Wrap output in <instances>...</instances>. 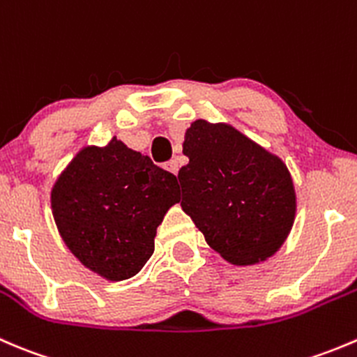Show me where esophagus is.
<instances>
[{
  "label": "esophagus",
  "mask_w": 357,
  "mask_h": 357,
  "mask_svg": "<svg viewBox=\"0 0 357 357\" xmlns=\"http://www.w3.org/2000/svg\"><path fill=\"white\" fill-rule=\"evenodd\" d=\"M178 160L177 158H175V160H170L168 161V163H165V170H168L170 172V174H174V175H177L178 174Z\"/></svg>",
  "instance_id": "34e87169"
}]
</instances>
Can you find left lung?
Segmentation results:
<instances>
[{"mask_svg": "<svg viewBox=\"0 0 357 357\" xmlns=\"http://www.w3.org/2000/svg\"><path fill=\"white\" fill-rule=\"evenodd\" d=\"M182 210L234 266L273 257L294 227L297 196L287 165L225 123L196 119L183 139Z\"/></svg>", "mask_w": 357, "mask_h": 357, "instance_id": "obj_1", "label": "left lung"}]
</instances>
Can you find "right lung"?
<instances>
[{"mask_svg":"<svg viewBox=\"0 0 357 357\" xmlns=\"http://www.w3.org/2000/svg\"><path fill=\"white\" fill-rule=\"evenodd\" d=\"M177 177L111 139L86 146L52 189V213L67 248L109 281L135 276L154 253L158 225L178 203Z\"/></svg>","mask_w":357,"mask_h":357,"instance_id":"add662e5","label":"right lung"}]
</instances>
